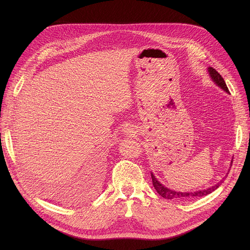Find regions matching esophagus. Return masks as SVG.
<instances>
[{"instance_id": "obj_1", "label": "esophagus", "mask_w": 250, "mask_h": 250, "mask_svg": "<svg viewBox=\"0 0 250 250\" xmlns=\"http://www.w3.org/2000/svg\"><path fill=\"white\" fill-rule=\"evenodd\" d=\"M124 132L127 135V134H132V133H134L133 132V128L132 127H129V126H125V128H124Z\"/></svg>"}]
</instances>
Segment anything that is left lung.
Instances as JSON below:
<instances>
[{"mask_svg": "<svg viewBox=\"0 0 250 250\" xmlns=\"http://www.w3.org/2000/svg\"><path fill=\"white\" fill-rule=\"evenodd\" d=\"M208 72L209 76H211L212 80L215 82V84H217L221 89L226 91L227 93H229L228 87L224 81V79L222 78V76L215 69H213L211 67L208 68ZM232 162H233V159L231 161V165H232ZM151 177H152V182H153V186H154L156 191L158 192L162 196V198L167 199V200H188V199H192V198H201V196L208 195L211 192H213L214 190H216L221 186V183L223 182L221 180L220 182L216 183L215 186L208 188H206V189L192 191V192H185V191H176L173 189L167 188L166 187H164L162 185L160 181H158V179L154 176V174L152 172H151Z\"/></svg>", "mask_w": 250, "mask_h": 250, "instance_id": "obj_1", "label": "left lung"}]
</instances>
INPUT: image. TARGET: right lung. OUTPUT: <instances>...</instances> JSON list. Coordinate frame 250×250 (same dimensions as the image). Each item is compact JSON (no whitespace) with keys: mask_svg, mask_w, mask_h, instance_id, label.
<instances>
[{"mask_svg":"<svg viewBox=\"0 0 250 250\" xmlns=\"http://www.w3.org/2000/svg\"><path fill=\"white\" fill-rule=\"evenodd\" d=\"M92 171L95 172V173H93V175L95 176V177H94V180L96 181V179H98V174H99V172H100V167H99L98 165H96V167H95L94 169H92ZM94 186H95V185H94Z\"/></svg>","mask_w":250,"mask_h":250,"instance_id":"1","label":"right lung"}]
</instances>
